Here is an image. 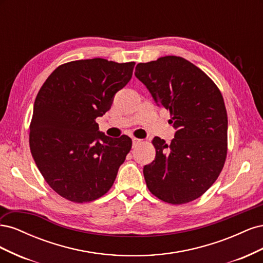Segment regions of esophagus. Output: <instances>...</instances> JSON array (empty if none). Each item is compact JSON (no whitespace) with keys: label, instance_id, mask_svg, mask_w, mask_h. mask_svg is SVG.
Listing matches in <instances>:
<instances>
[{"label":"esophagus","instance_id":"obj_1","mask_svg":"<svg viewBox=\"0 0 263 263\" xmlns=\"http://www.w3.org/2000/svg\"><path fill=\"white\" fill-rule=\"evenodd\" d=\"M140 144H142V140L138 139V138H133V147L136 148L137 146H139Z\"/></svg>","mask_w":263,"mask_h":263}]
</instances>
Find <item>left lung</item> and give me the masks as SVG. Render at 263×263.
<instances>
[{"label": "left lung", "instance_id": "left-lung-1", "mask_svg": "<svg viewBox=\"0 0 263 263\" xmlns=\"http://www.w3.org/2000/svg\"><path fill=\"white\" fill-rule=\"evenodd\" d=\"M135 76L158 106L170 110L171 144L155 137L156 158L144 166L149 191L161 201L196 200L216 181L227 155V112L218 87L201 69L177 55L138 63Z\"/></svg>", "mask_w": 263, "mask_h": 263}]
</instances>
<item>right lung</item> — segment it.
Here are the masks:
<instances>
[{
	"label": "right lung",
	"mask_w": 263,
	"mask_h": 263,
	"mask_svg": "<svg viewBox=\"0 0 263 263\" xmlns=\"http://www.w3.org/2000/svg\"><path fill=\"white\" fill-rule=\"evenodd\" d=\"M134 66L102 58L71 61L55 69L37 94L30 153L50 187L71 202L104 195L130 151L128 136H106L95 119L129 82Z\"/></svg>",
	"instance_id": "right-lung-1"
}]
</instances>
